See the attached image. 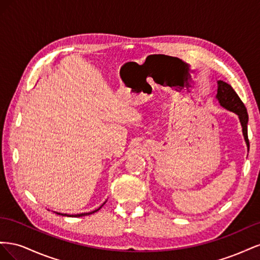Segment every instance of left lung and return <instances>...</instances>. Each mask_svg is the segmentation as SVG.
Here are the masks:
<instances>
[{
  "label": "left lung",
  "mask_w": 260,
  "mask_h": 260,
  "mask_svg": "<svg viewBox=\"0 0 260 260\" xmlns=\"http://www.w3.org/2000/svg\"><path fill=\"white\" fill-rule=\"evenodd\" d=\"M218 83V90H217V95L216 99L222 107L230 112H233L239 116L240 122L242 124V131L244 139H245V142L247 145V148H249V142H248V136H247V122H248V115H247V109L244 105L239 95L233 90L232 86L224 81L219 80Z\"/></svg>",
  "instance_id": "left-lung-1"
}]
</instances>
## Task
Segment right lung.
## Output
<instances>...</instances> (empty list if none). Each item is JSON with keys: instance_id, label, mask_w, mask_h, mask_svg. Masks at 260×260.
Wrapping results in <instances>:
<instances>
[{"instance_id": "add662e5", "label": "right lung", "mask_w": 260, "mask_h": 260, "mask_svg": "<svg viewBox=\"0 0 260 260\" xmlns=\"http://www.w3.org/2000/svg\"><path fill=\"white\" fill-rule=\"evenodd\" d=\"M104 204H105V203H104ZM104 204H102V206H103ZM102 206H101L100 208L95 209V210L91 211V212H83V214H77V215H67V214H60V212H55V214H57V215H61V216H67V217H82V216H88V215H91V214H93V212H95V211L100 210V209L102 208Z\"/></svg>"}]
</instances>
